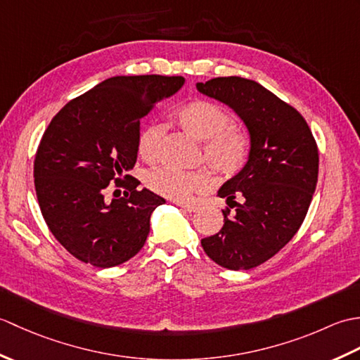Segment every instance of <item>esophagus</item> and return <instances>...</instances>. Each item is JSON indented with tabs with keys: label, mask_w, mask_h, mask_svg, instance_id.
<instances>
[{
	"label": "esophagus",
	"mask_w": 360,
	"mask_h": 360,
	"mask_svg": "<svg viewBox=\"0 0 360 360\" xmlns=\"http://www.w3.org/2000/svg\"><path fill=\"white\" fill-rule=\"evenodd\" d=\"M176 204H178L181 209H184L186 212H190V213L196 212L198 207H200V205H198V204H186V202H176Z\"/></svg>",
	"instance_id": "1"
}]
</instances>
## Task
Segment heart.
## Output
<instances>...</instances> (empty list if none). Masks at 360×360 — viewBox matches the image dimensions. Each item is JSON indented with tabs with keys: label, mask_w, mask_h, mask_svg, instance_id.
<instances>
[{
	"label": "heart",
	"mask_w": 360,
	"mask_h": 360,
	"mask_svg": "<svg viewBox=\"0 0 360 360\" xmlns=\"http://www.w3.org/2000/svg\"><path fill=\"white\" fill-rule=\"evenodd\" d=\"M181 127L195 139L202 141L204 160L217 174L232 178L246 165L250 142L243 128L231 125V114L218 103L193 101L178 111ZM164 127L160 124L145 125L137 137V151L142 159L153 162L159 156ZM155 192L186 201L207 187L209 178L204 172H184L165 167L151 172L147 178Z\"/></svg>",
	"instance_id": "obj_1"
}]
</instances>
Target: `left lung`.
<instances>
[{"label":"left lung","instance_id":"1","mask_svg":"<svg viewBox=\"0 0 360 360\" xmlns=\"http://www.w3.org/2000/svg\"><path fill=\"white\" fill-rule=\"evenodd\" d=\"M200 93L238 114L250 136L249 159L224 182V226L201 240L217 264L248 271L292 240L307 217L319 176V150L307 120L259 83L217 77L196 83Z\"/></svg>","mask_w":360,"mask_h":360}]
</instances>
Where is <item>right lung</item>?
<instances>
[{"label":"right lung","mask_w":360,"mask_h":360,"mask_svg":"<svg viewBox=\"0 0 360 360\" xmlns=\"http://www.w3.org/2000/svg\"><path fill=\"white\" fill-rule=\"evenodd\" d=\"M182 85L179 75L106 79L68 102L46 128L34 162L37 200L52 235L80 262L112 267L143 248L151 213L165 200L137 190L125 173L136 164L141 119ZM112 181L129 192L108 202Z\"/></svg>","instance_id":"right-lung-1"}]
</instances>
